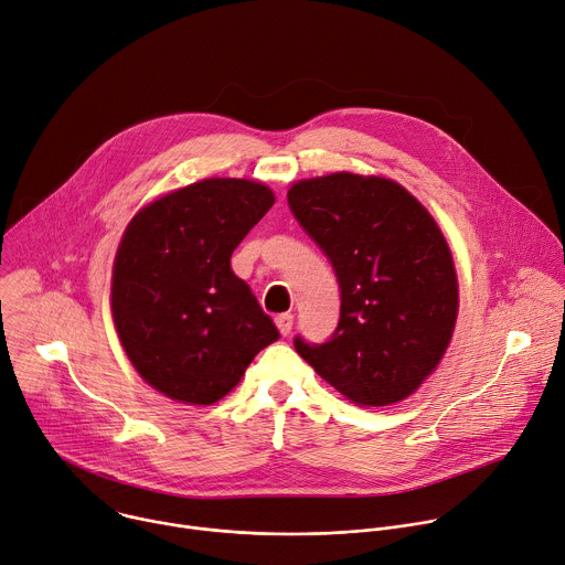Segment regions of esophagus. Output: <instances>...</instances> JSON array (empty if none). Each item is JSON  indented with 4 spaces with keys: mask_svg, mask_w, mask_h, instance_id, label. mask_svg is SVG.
Masks as SVG:
<instances>
[{
    "mask_svg": "<svg viewBox=\"0 0 565 565\" xmlns=\"http://www.w3.org/2000/svg\"><path fill=\"white\" fill-rule=\"evenodd\" d=\"M275 324L279 329V333L286 338L292 331V315L290 312H281L275 317Z\"/></svg>",
    "mask_w": 565,
    "mask_h": 565,
    "instance_id": "1",
    "label": "esophagus"
}]
</instances>
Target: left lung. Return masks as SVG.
I'll use <instances>...</instances> for the list:
<instances>
[{
    "mask_svg": "<svg viewBox=\"0 0 565 565\" xmlns=\"http://www.w3.org/2000/svg\"><path fill=\"white\" fill-rule=\"evenodd\" d=\"M288 205L331 259L342 306L329 342L295 351L358 407L409 397L443 360L458 315L447 241L395 181L338 172L297 181Z\"/></svg>",
    "mask_w": 565,
    "mask_h": 565,
    "instance_id": "left-lung-1",
    "label": "left lung"
}]
</instances>
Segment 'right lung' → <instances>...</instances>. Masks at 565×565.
Here are the masks:
<instances>
[{
    "instance_id": "1",
    "label": "right lung",
    "mask_w": 565,
    "mask_h": 565,
    "mask_svg": "<svg viewBox=\"0 0 565 565\" xmlns=\"http://www.w3.org/2000/svg\"><path fill=\"white\" fill-rule=\"evenodd\" d=\"M270 188L205 179L142 207L127 225L111 275L122 349L156 391L212 405L279 340L230 257L273 207Z\"/></svg>"
}]
</instances>
